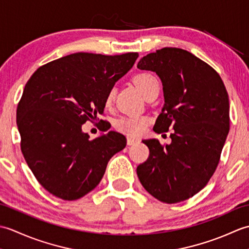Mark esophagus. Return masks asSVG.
I'll list each match as a JSON object with an SVG mask.
<instances>
[{
  "label": "esophagus",
  "instance_id": "1",
  "mask_svg": "<svg viewBox=\"0 0 249 249\" xmlns=\"http://www.w3.org/2000/svg\"><path fill=\"white\" fill-rule=\"evenodd\" d=\"M139 140L138 139H133V138H127V144L128 145H134L135 143H137Z\"/></svg>",
  "mask_w": 249,
  "mask_h": 249
}]
</instances>
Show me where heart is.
Here are the masks:
<instances>
[{
  "instance_id": "b5f03b06",
  "label": "heart",
  "mask_w": 249,
  "mask_h": 249,
  "mask_svg": "<svg viewBox=\"0 0 249 249\" xmlns=\"http://www.w3.org/2000/svg\"><path fill=\"white\" fill-rule=\"evenodd\" d=\"M133 82L138 88L143 96L149 99L154 95L160 93V84L157 77L151 72H139L134 76ZM115 92L113 89H110L105 97V106L107 108L111 107L113 104ZM150 123V119L145 115H134V116H124L115 122V128L120 133L126 135L129 138H136L144 133L147 124Z\"/></svg>"
}]
</instances>
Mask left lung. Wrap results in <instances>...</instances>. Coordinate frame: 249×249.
Segmentation results:
<instances>
[{"mask_svg":"<svg viewBox=\"0 0 249 249\" xmlns=\"http://www.w3.org/2000/svg\"><path fill=\"white\" fill-rule=\"evenodd\" d=\"M138 68L161 79L165 106L153 129L172 133L169 145L143 140L150 155L137 174L157 200L181 202L204 188L218 166L230 127L228 93L212 66L179 48L146 54Z\"/></svg>","mask_w":249,"mask_h":249,"instance_id":"1","label":"left lung"}]
</instances>
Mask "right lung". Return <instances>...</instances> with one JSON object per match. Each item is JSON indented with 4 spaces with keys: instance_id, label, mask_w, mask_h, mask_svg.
I'll return each mask as SVG.
<instances>
[{
    "instance_id": "add662e5",
    "label": "right lung",
    "mask_w": 249,
    "mask_h": 249,
    "mask_svg": "<svg viewBox=\"0 0 249 249\" xmlns=\"http://www.w3.org/2000/svg\"><path fill=\"white\" fill-rule=\"evenodd\" d=\"M138 56L78 52L37 68L26 82L17 107L20 147L47 192L63 200L80 199L97 186L110 158L126 146L123 135L109 131L89 140L81 126L99 120L106 95Z\"/></svg>"
}]
</instances>
